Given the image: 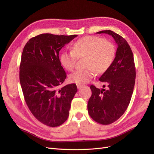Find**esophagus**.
<instances>
[{"label":"esophagus","mask_w":154,"mask_h":154,"mask_svg":"<svg viewBox=\"0 0 154 154\" xmlns=\"http://www.w3.org/2000/svg\"><path fill=\"white\" fill-rule=\"evenodd\" d=\"M76 86H77V88H80L82 87H83V85H81V84H77V85H76Z\"/></svg>","instance_id":"34e87169"}]
</instances>
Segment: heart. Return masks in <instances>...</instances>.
Wrapping results in <instances>:
<instances>
[{"mask_svg": "<svg viewBox=\"0 0 154 154\" xmlns=\"http://www.w3.org/2000/svg\"><path fill=\"white\" fill-rule=\"evenodd\" d=\"M72 51H65L60 55V62L65 69L72 71L78 60L85 58V69L78 70L69 75L71 82L83 84L90 82L96 71L103 73L113 63L116 57L115 45L98 36H86L72 45Z\"/></svg>", "mask_w": 154, "mask_h": 154, "instance_id": "1", "label": "heart"}]
</instances>
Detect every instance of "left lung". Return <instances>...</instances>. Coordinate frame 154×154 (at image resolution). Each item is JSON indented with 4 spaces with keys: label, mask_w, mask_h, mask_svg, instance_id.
Returning a JSON list of instances; mask_svg holds the SVG:
<instances>
[{
    "label": "left lung",
    "mask_w": 154,
    "mask_h": 154,
    "mask_svg": "<svg viewBox=\"0 0 154 154\" xmlns=\"http://www.w3.org/2000/svg\"><path fill=\"white\" fill-rule=\"evenodd\" d=\"M97 33L111 35L118 49L113 63L99 79L108 85V88L100 89L91 85L92 95L87 109L93 120L102 125H109L124 114L130 103L135 85L136 67L132 51L122 36L110 30Z\"/></svg>",
    "instance_id": "obj_1"
}]
</instances>
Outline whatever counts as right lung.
<instances>
[{
  "instance_id": "add662e5",
  "label": "right lung",
  "mask_w": 154,
  "mask_h": 154,
  "mask_svg": "<svg viewBox=\"0 0 154 154\" xmlns=\"http://www.w3.org/2000/svg\"><path fill=\"white\" fill-rule=\"evenodd\" d=\"M77 35L41 34L24 46L20 65V82L26 103L40 122L51 127L67 119L77 92L74 83L58 88L67 77L59 51Z\"/></svg>"
}]
</instances>
